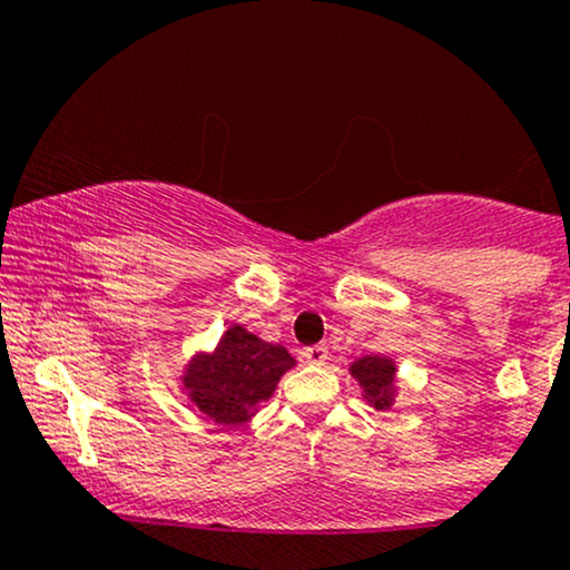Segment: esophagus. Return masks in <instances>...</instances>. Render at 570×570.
I'll return each mask as SVG.
<instances>
[{
    "instance_id": "34e87169",
    "label": "esophagus",
    "mask_w": 570,
    "mask_h": 570,
    "mask_svg": "<svg viewBox=\"0 0 570 570\" xmlns=\"http://www.w3.org/2000/svg\"><path fill=\"white\" fill-rule=\"evenodd\" d=\"M303 358L307 364H324L330 358V348L326 345H311V348L303 351Z\"/></svg>"
}]
</instances>
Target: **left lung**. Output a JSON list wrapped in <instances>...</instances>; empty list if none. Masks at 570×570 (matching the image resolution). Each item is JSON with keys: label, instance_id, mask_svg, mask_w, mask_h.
<instances>
[{"label": "left lung", "instance_id": "8db88e82", "mask_svg": "<svg viewBox=\"0 0 570 570\" xmlns=\"http://www.w3.org/2000/svg\"><path fill=\"white\" fill-rule=\"evenodd\" d=\"M351 375L362 385V394L375 410H385L394 404V377L396 367L385 356H364L351 364Z\"/></svg>", "mask_w": 570, "mask_h": 570}]
</instances>
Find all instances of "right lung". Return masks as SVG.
I'll return each instance as SVG.
<instances>
[{"mask_svg": "<svg viewBox=\"0 0 570 570\" xmlns=\"http://www.w3.org/2000/svg\"><path fill=\"white\" fill-rule=\"evenodd\" d=\"M292 367L294 358L284 345L265 343L235 324L222 335L217 351L198 353L187 364L181 383L203 415L222 426H240Z\"/></svg>", "mask_w": 570, "mask_h": 570, "instance_id": "right-lung-1", "label": "right lung"}]
</instances>
